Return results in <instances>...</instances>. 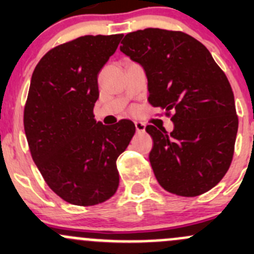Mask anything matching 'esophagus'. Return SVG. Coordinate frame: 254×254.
Returning <instances> with one entry per match:
<instances>
[{"instance_id": "34e87169", "label": "esophagus", "mask_w": 254, "mask_h": 254, "mask_svg": "<svg viewBox=\"0 0 254 254\" xmlns=\"http://www.w3.org/2000/svg\"><path fill=\"white\" fill-rule=\"evenodd\" d=\"M135 127H136V131L137 132H142L145 131V124L141 122H135Z\"/></svg>"}]
</instances>
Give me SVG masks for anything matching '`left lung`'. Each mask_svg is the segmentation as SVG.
<instances>
[{"mask_svg":"<svg viewBox=\"0 0 254 254\" xmlns=\"http://www.w3.org/2000/svg\"><path fill=\"white\" fill-rule=\"evenodd\" d=\"M120 51L140 64L148 102L175 124L147 125L153 140L150 163L160 186L181 196H196L226 175L238 129L230 82L207 49L183 32L147 28L129 33Z\"/></svg>","mask_w":254,"mask_h":254,"instance_id":"8db88e82","label":"left lung"}]
</instances>
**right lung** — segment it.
I'll return each mask as SVG.
<instances>
[{"mask_svg": "<svg viewBox=\"0 0 254 254\" xmlns=\"http://www.w3.org/2000/svg\"><path fill=\"white\" fill-rule=\"evenodd\" d=\"M123 34L84 35L48 51L35 66L24 107L30 153L51 190L91 206L119 186L117 160L135 134L131 120L97 123L98 77Z\"/></svg>", "mask_w": 254, "mask_h": 254, "instance_id": "obj_1", "label": "right lung"}]
</instances>
